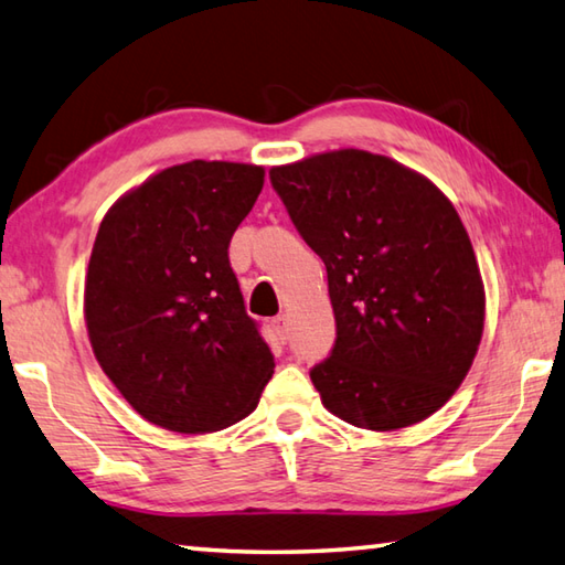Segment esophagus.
Masks as SVG:
<instances>
[{
    "label": "esophagus",
    "instance_id": "1",
    "mask_svg": "<svg viewBox=\"0 0 565 565\" xmlns=\"http://www.w3.org/2000/svg\"><path fill=\"white\" fill-rule=\"evenodd\" d=\"M270 329H273V334L278 337L280 344L287 342V324H285V317H273V319H270Z\"/></svg>",
    "mask_w": 565,
    "mask_h": 565
}]
</instances>
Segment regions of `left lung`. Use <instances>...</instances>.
<instances>
[{
  "instance_id": "1",
  "label": "left lung",
  "mask_w": 565,
  "mask_h": 565,
  "mask_svg": "<svg viewBox=\"0 0 565 565\" xmlns=\"http://www.w3.org/2000/svg\"><path fill=\"white\" fill-rule=\"evenodd\" d=\"M270 184L327 268L337 339L310 369L324 408L366 430L425 420L467 376L484 327L480 268L455 206L364 150L275 167Z\"/></svg>"
}]
</instances>
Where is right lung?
<instances>
[{"label": "right lung", "mask_w": 565, "mask_h": 565, "mask_svg": "<svg viewBox=\"0 0 565 565\" xmlns=\"http://www.w3.org/2000/svg\"><path fill=\"white\" fill-rule=\"evenodd\" d=\"M263 167H169L105 214L85 278L95 359L159 428L214 433L258 406L275 359L246 312L228 246Z\"/></svg>", "instance_id": "right-lung-1"}]
</instances>
